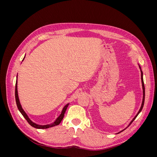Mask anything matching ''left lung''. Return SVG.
Listing matches in <instances>:
<instances>
[{"label":"left lung","mask_w":157,"mask_h":157,"mask_svg":"<svg viewBox=\"0 0 157 157\" xmlns=\"http://www.w3.org/2000/svg\"><path fill=\"white\" fill-rule=\"evenodd\" d=\"M140 71H141V83H142V88H143V100H142V103H141V107H140V110H139V111H138V113H137V115L134 117V118H133L132 119V121L130 122V124H128V126L125 128V129H124V130H121V132H119L118 133H117V134H119V133H121V132H122V131H124V130H126V128L129 126L132 123V122L134 121L135 119H136V118L137 117V115H139L140 114V113L141 111V110H142V109H143V107H144V101H145V86H144V78H143V72H142V71H141V67H140Z\"/></svg>","instance_id":"1"}]
</instances>
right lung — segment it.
<instances>
[{"instance_id": "obj_1", "label": "right lung", "mask_w": 157, "mask_h": 157, "mask_svg": "<svg viewBox=\"0 0 157 157\" xmlns=\"http://www.w3.org/2000/svg\"><path fill=\"white\" fill-rule=\"evenodd\" d=\"M24 57V58H25ZM24 58L23 59V60L24 59ZM15 97H16V105H17V107L19 109V111H20V112L21 113V115L23 116V117H24L26 121L28 122V123L29 124L33 126L35 128H37V129H46V128H51V127H53V126H57L60 124V122H61V121L63 120V117H64V114L66 111V110H67V108L69 105V103H67V105H65V107L63 108L62 111H61V113L60 114V115L56 118V120L53 122V123H51V124H46V125H39V124H36V123L33 122L30 118H29V117L27 116V115L26 114V113L24 111V110H23L21 104H20V99H19V97H18V94H17V79L16 80V88H15Z\"/></svg>"}]
</instances>
